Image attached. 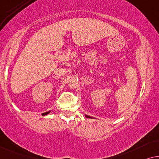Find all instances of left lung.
<instances>
[{
  "label": "left lung",
  "instance_id": "1",
  "mask_svg": "<svg viewBox=\"0 0 159 159\" xmlns=\"http://www.w3.org/2000/svg\"><path fill=\"white\" fill-rule=\"evenodd\" d=\"M86 117L87 118H91V117H89V116H88V115H86Z\"/></svg>",
  "mask_w": 159,
  "mask_h": 159
}]
</instances>
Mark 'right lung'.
<instances>
[{"mask_svg": "<svg viewBox=\"0 0 159 159\" xmlns=\"http://www.w3.org/2000/svg\"><path fill=\"white\" fill-rule=\"evenodd\" d=\"M49 112H50V111H47V112L42 114V115H48V114Z\"/></svg>", "mask_w": 159, "mask_h": 159, "instance_id": "add662e5", "label": "right lung"}]
</instances>
